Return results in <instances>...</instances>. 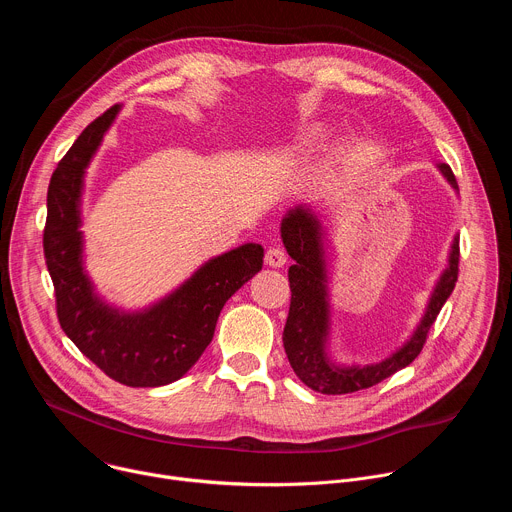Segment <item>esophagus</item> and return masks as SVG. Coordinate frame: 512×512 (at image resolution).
<instances>
[{
    "label": "esophagus",
    "mask_w": 512,
    "mask_h": 512,
    "mask_svg": "<svg viewBox=\"0 0 512 512\" xmlns=\"http://www.w3.org/2000/svg\"><path fill=\"white\" fill-rule=\"evenodd\" d=\"M285 251L281 249V247H271V249H267V253H265V263L269 265V267H275V269H279V267H283L285 265Z\"/></svg>",
    "instance_id": "34e87169"
}]
</instances>
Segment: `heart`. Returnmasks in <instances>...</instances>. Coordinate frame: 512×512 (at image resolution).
Here are the masks:
<instances>
[{
	"label": "heart",
	"instance_id": "1",
	"mask_svg": "<svg viewBox=\"0 0 512 512\" xmlns=\"http://www.w3.org/2000/svg\"><path fill=\"white\" fill-rule=\"evenodd\" d=\"M316 135H318V131H312L308 137H304V139H302V143H300V148H306V145H308L310 141H314V137H316Z\"/></svg>",
	"mask_w": 512,
	"mask_h": 512
}]
</instances>
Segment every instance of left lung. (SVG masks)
I'll use <instances>...</instances> for the list:
<instances>
[{
	"label": "left lung",
	"mask_w": 512,
	"mask_h": 512,
	"mask_svg": "<svg viewBox=\"0 0 512 512\" xmlns=\"http://www.w3.org/2000/svg\"><path fill=\"white\" fill-rule=\"evenodd\" d=\"M446 180L458 188L456 176L448 164L437 166ZM281 239L296 263L289 267V289L291 302L289 314L283 328V348L291 369L304 385L324 395H344L360 389H369L397 371L411 364L421 352L429 328L437 314L450 298L458 281L460 263V241L454 239L450 265L437 281L427 312L417 326L415 334L403 348L393 356L367 364V367H334L326 358V336H328V294H326V273L322 259V227L314 212L306 206L291 208L281 221Z\"/></svg>",
	"instance_id": "8db88e82"
}]
</instances>
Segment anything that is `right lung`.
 <instances>
[{
	"instance_id": "add662e5",
	"label": "right lung",
	"mask_w": 512,
	"mask_h": 512,
	"mask_svg": "<svg viewBox=\"0 0 512 512\" xmlns=\"http://www.w3.org/2000/svg\"><path fill=\"white\" fill-rule=\"evenodd\" d=\"M119 113L107 109L58 162L48 186L44 259L64 334L113 381L162 387L188 373L210 344L218 314L263 265V247L247 243L204 263L172 296L139 314L103 304L83 271L79 200L85 168Z\"/></svg>"
}]
</instances>
